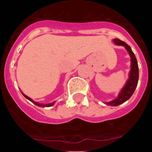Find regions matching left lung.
<instances>
[{"instance_id":"1","label":"left lung","mask_w":152,"mask_h":152,"mask_svg":"<svg viewBox=\"0 0 152 152\" xmlns=\"http://www.w3.org/2000/svg\"><path fill=\"white\" fill-rule=\"evenodd\" d=\"M113 42L116 45H121V46L125 48L126 50L129 53L130 58H131V59H130V61H131V65H130L131 69H130L129 73V78L127 79L126 82L121 90L117 98L109 102H104L105 104L108 106L116 107V106L126 102L127 100H129L134 93V90L137 87V82H138L139 69L137 59H136L135 56H134V53L132 52L129 45H128L126 42L120 40L119 39H114Z\"/></svg>"}]
</instances>
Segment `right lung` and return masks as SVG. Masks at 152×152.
Here are the masks:
<instances>
[{
	"mask_svg": "<svg viewBox=\"0 0 152 152\" xmlns=\"http://www.w3.org/2000/svg\"><path fill=\"white\" fill-rule=\"evenodd\" d=\"M21 93H22V94L23 95L24 97L26 98V99H28V100L30 101V102H31L33 104H34L35 105L38 106V107H52V106H53V105H54L55 102H51V103H49V104H40V103H39V102H34V101L33 99H31V98H29L28 96H27L26 95L24 94V93H23L22 91H21Z\"/></svg>",
	"mask_w": 152,
	"mask_h": 152,
	"instance_id": "1",
	"label": "right lung"
}]
</instances>
